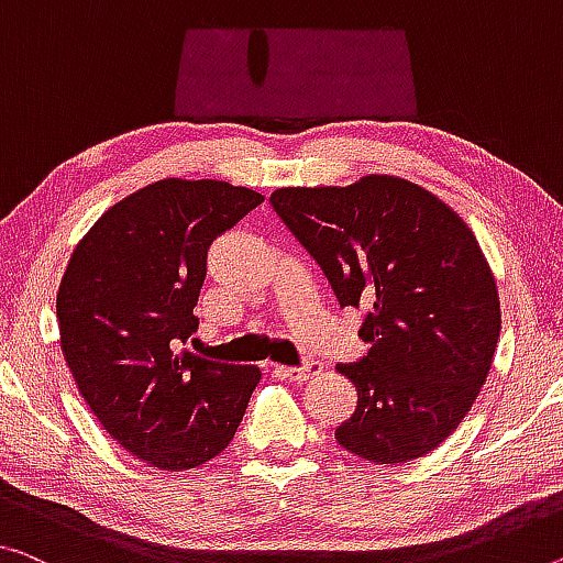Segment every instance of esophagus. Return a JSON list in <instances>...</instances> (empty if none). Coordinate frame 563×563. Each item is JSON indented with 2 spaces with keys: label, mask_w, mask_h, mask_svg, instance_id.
<instances>
[{
  "label": "esophagus",
  "mask_w": 563,
  "mask_h": 563,
  "mask_svg": "<svg viewBox=\"0 0 563 563\" xmlns=\"http://www.w3.org/2000/svg\"><path fill=\"white\" fill-rule=\"evenodd\" d=\"M276 372H282L284 377L294 379V383L305 385V383H309V379H314V377L322 375V365H319L317 360H309L301 367H276Z\"/></svg>",
  "instance_id": "esophagus-1"
}]
</instances>
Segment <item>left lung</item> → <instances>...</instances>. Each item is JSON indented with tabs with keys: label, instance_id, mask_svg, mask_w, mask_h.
Masks as SVG:
<instances>
[{
	"label": "left lung",
	"instance_id": "obj_1",
	"mask_svg": "<svg viewBox=\"0 0 563 563\" xmlns=\"http://www.w3.org/2000/svg\"><path fill=\"white\" fill-rule=\"evenodd\" d=\"M269 201L340 307L367 309V354L336 365L357 387L336 443L379 465L435 451L478 397L500 334L496 279L468 223L422 186L377 173L276 188Z\"/></svg>",
	"mask_w": 563,
	"mask_h": 563
}]
</instances>
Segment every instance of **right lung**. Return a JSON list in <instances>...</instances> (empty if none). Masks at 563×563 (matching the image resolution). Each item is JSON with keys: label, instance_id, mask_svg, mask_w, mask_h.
<instances>
[{"label": "right lung", "instance_id": "1", "mask_svg": "<svg viewBox=\"0 0 563 563\" xmlns=\"http://www.w3.org/2000/svg\"><path fill=\"white\" fill-rule=\"evenodd\" d=\"M264 201L227 180L163 178L100 216L80 239L57 291L59 344L102 430L158 471H188L227 448L258 367L180 350L206 254Z\"/></svg>", "mask_w": 563, "mask_h": 563}]
</instances>
